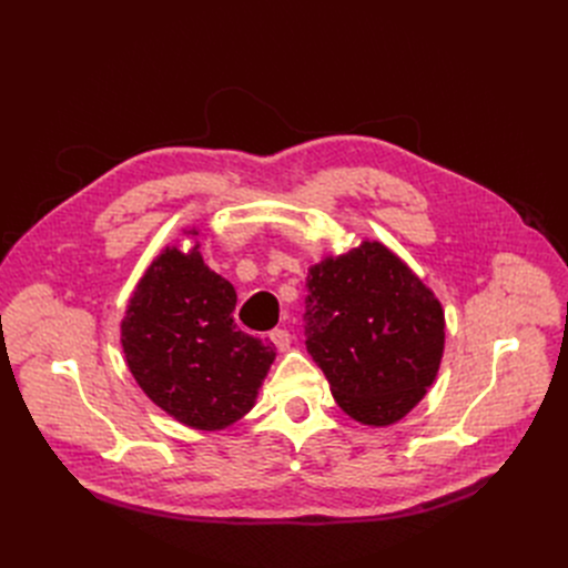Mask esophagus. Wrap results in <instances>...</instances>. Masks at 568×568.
<instances>
[{"mask_svg": "<svg viewBox=\"0 0 568 568\" xmlns=\"http://www.w3.org/2000/svg\"><path fill=\"white\" fill-rule=\"evenodd\" d=\"M270 339L275 342V346H277L280 351H286V348L291 346V333H288L286 328H275V331H270Z\"/></svg>", "mask_w": 568, "mask_h": 568, "instance_id": "esophagus-1", "label": "esophagus"}]
</instances>
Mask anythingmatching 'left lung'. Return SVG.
Listing matches in <instances>:
<instances>
[{"label":"left lung","mask_w":568,"mask_h":568,"mask_svg":"<svg viewBox=\"0 0 568 568\" xmlns=\"http://www.w3.org/2000/svg\"><path fill=\"white\" fill-rule=\"evenodd\" d=\"M442 303L382 242H363L307 273L305 344L333 397L358 423L407 416L444 356Z\"/></svg>","instance_id":"1"}]
</instances>
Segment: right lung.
Wrapping results in <instances>:
<instances>
[{
	"label": "right lung",
	"mask_w": 568,
	"mask_h": 568,
	"mask_svg": "<svg viewBox=\"0 0 568 568\" xmlns=\"http://www.w3.org/2000/svg\"><path fill=\"white\" fill-rule=\"evenodd\" d=\"M235 301L233 284L194 245L161 252L126 305L122 348L133 379L182 425L224 429L240 420L275 361L273 344L237 331Z\"/></svg>",
	"instance_id": "right-lung-1"
}]
</instances>
